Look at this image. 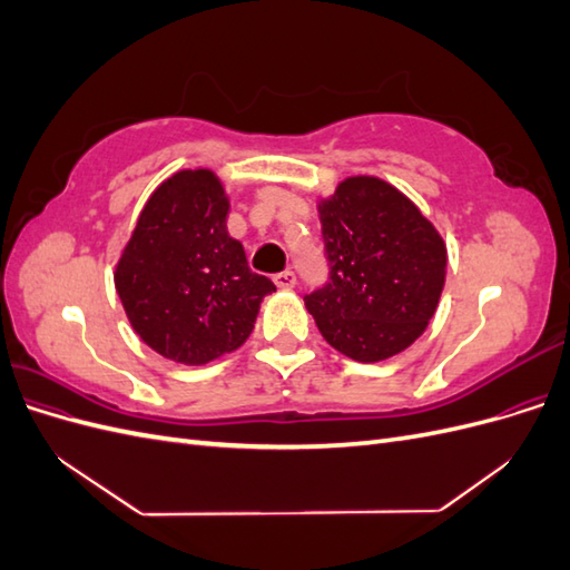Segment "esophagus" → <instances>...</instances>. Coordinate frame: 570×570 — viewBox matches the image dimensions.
<instances>
[{"mask_svg": "<svg viewBox=\"0 0 570 570\" xmlns=\"http://www.w3.org/2000/svg\"><path fill=\"white\" fill-rule=\"evenodd\" d=\"M273 281H275V285H278V287L289 289V287L297 285V275L292 273V271H283V273H275Z\"/></svg>", "mask_w": 570, "mask_h": 570, "instance_id": "1", "label": "esophagus"}]
</instances>
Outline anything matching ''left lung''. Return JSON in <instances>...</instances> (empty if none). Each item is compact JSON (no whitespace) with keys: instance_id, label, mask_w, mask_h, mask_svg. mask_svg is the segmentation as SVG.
I'll use <instances>...</instances> for the list:
<instances>
[{"instance_id":"1","label":"left lung","mask_w":570,"mask_h":570,"mask_svg":"<svg viewBox=\"0 0 570 570\" xmlns=\"http://www.w3.org/2000/svg\"><path fill=\"white\" fill-rule=\"evenodd\" d=\"M318 218L331 271L304 304L321 335L361 364L404 352L442 295L440 233L400 189L371 176L342 180Z\"/></svg>"}]
</instances>
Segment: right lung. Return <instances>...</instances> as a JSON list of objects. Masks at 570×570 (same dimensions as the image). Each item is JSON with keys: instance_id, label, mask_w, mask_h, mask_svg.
<instances>
[{"instance_id": "add662e5", "label": "right lung", "mask_w": 570, "mask_h": 570, "mask_svg": "<svg viewBox=\"0 0 570 570\" xmlns=\"http://www.w3.org/2000/svg\"><path fill=\"white\" fill-rule=\"evenodd\" d=\"M228 209L212 170H180L154 189L118 258L114 283L132 331L178 364L237 350L275 292L230 237Z\"/></svg>"}]
</instances>
